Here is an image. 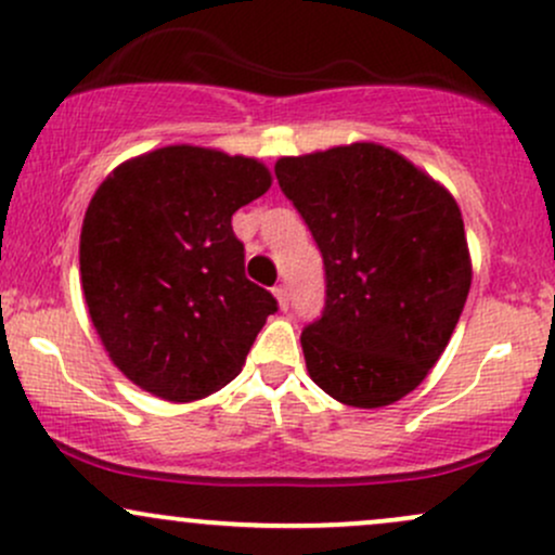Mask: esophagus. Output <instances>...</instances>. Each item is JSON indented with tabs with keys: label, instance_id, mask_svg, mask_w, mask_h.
I'll use <instances>...</instances> for the list:
<instances>
[{
	"label": "esophagus",
	"instance_id": "obj_1",
	"mask_svg": "<svg viewBox=\"0 0 555 555\" xmlns=\"http://www.w3.org/2000/svg\"><path fill=\"white\" fill-rule=\"evenodd\" d=\"M273 295H276V299H279V308H282V310L289 308V289H286L284 284L273 286Z\"/></svg>",
	"mask_w": 555,
	"mask_h": 555
}]
</instances>
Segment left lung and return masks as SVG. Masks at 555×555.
I'll use <instances>...</instances> for the list:
<instances>
[{"label": "left lung", "mask_w": 555, "mask_h": 555, "mask_svg": "<svg viewBox=\"0 0 555 555\" xmlns=\"http://www.w3.org/2000/svg\"><path fill=\"white\" fill-rule=\"evenodd\" d=\"M276 180L323 258V310L299 336L310 378L341 404H393L423 384L467 302L460 206L375 143L279 158Z\"/></svg>", "instance_id": "8db88e82"}]
</instances>
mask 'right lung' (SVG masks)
<instances>
[{
	"instance_id": "1",
	"label": "right lung",
	"mask_w": 555,
	"mask_h": 555,
	"mask_svg": "<svg viewBox=\"0 0 555 555\" xmlns=\"http://www.w3.org/2000/svg\"><path fill=\"white\" fill-rule=\"evenodd\" d=\"M269 188L256 158L169 145L95 190L80 232L82 295L132 384L193 401L242 371L279 302L245 276L232 214Z\"/></svg>"
}]
</instances>
